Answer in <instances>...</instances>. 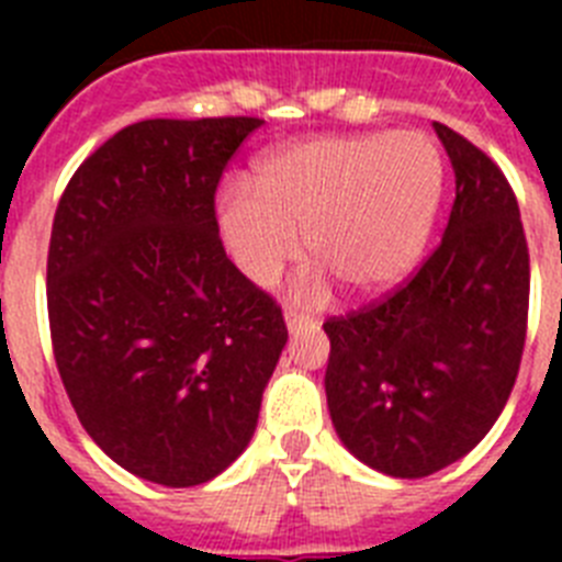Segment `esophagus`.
Masks as SVG:
<instances>
[{
  "label": "esophagus",
  "instance_id": "1",
  "mask_svg": "<svg viewBox=\"0 0 562 562\" xmlns=\"http://www.w3.org/2000/svg\"><path fill=\"white\" fill-rule=\"evenodd\" d=\"M284 321H286V329L290 331H297L301 326H304V315H297V312H292V310L284 312Z\"/></svg>",
  "mask_w": 562,
  "mask_h": 562
}]
</instances>
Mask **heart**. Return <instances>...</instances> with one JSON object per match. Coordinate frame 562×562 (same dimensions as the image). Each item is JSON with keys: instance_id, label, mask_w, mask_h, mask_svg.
I'll return each mask as SVG.
<instances>
[{"instance_id": "1", "label": "heart", "mask_w": 562, "mask_h": 562, "mask_svg": "<svg viewBox=\"0 0 562 562\" xmlns=\"http://www.w3.org/2000/svg\"><path fill=\"white\" fill-rule=\"evenodd\" d=\"M445 191V160L428 134H321L267 154L256 188L231 182L216 225L238 272L270 286L306 250L321 261L295 292L324 301L337 278L376 295L408 276L428 245Z\"/></svg>"}]
</instances>
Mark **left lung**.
Returning <instances> with one entry per match:
<instances>
[{
  "label": "left lung",
  "instance_id": "obj_1",
  "mask_svg": "<svg viewBox=\"0 0 562 562\" xmlns=\"http://www.w3.org/2000/svg\"><path fill=\"white\" fill-rule=\"evenodd\" d=\"M456 173L441 245L396 292L324 324L340 441L394 479H425L490 434L520 369L529 247L501 168L434 123Z\"/></svg>",
  "mask_w": 562,
  "mask_h": 562
}]
</instances>
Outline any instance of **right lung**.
Returning a JSON list of instances; mask_svg holds the SVG:
<instances>
[{
  "mask_svg": "<svg viewBox=\"0 0 562 562\" xmlns=\"http://www.w3.org/2000/svg\"><path fill=\"white\" fill-rule=\"evenodd\" d=\"M265 121H140L81 162L47 256L53 355L98 448L137 479L196 486L256 430L286 324L216 225L227 160Z\"/></svg>",
  "mask_w": 562,
  "mask_h": 562,
  "instance_id": "right-lung-1",
  "label": "right lung"
}]
</instances>
